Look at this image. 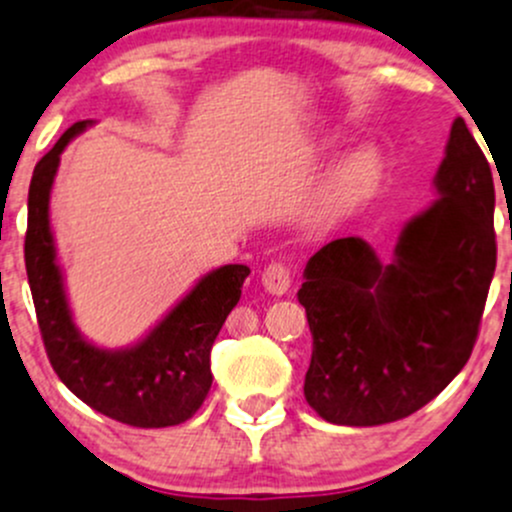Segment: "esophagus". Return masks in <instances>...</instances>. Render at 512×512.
I'll use <instances>...</instances> for the list:
<instances>
[{"label": "esophagus", "mask_w": 512, "mask_h": 512, "mask_svg": "<svg viewBox=\"0 0 512 512\" xmlns=\"http://www.w3.org/2000/svg\"><path fill=\"white\" fill-rule=\"evenodd\" d=\"M261 283L271 295H283L291 288V271L283 261H271L261 273Z\"/></svg>", "instance_id": "34e87169"}]
</instances>
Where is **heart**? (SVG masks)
Returning a JSON list of instances; mask_svg holds the SVG:
<instances>
[{"instance_id":"b5f03b06","label":"heart","mask_w":512,"mask_h":512,"mask_svg":"<svg viewBox=\"0 0 512 512\" xmlns=\"http://www.w3.org/2000/svg\"><path fill=\"white\" fill-rule=\"evenodd\" d=\"M379 175V157L372 147H360L350 152L330 175V194L333 197H360L372 187Z\"/></svg>"}]
</instances>
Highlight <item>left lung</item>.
<instances>
[{
    "mask_svg": "<svg viewBox=\"0 0 512 512\" xmlns=\"http://www.w3.org/2000/svg\"><path fill=\"white\" fill-rule=\"evenodd\" d=\"M389 263L360 236L325 244L298 300L313 333L305 399L325 421L379 426L414 414L463 370L495 273L491 165L463 118Z\"/></svg>",
    "mask_w": 512,
    "mask_h": 512,
    "instance_id": "left-lung-1",
    "label": "left lung"
}]
</instances>
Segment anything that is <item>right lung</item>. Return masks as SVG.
<instances>
[{"label": "right lung", "instance_id": "1", "mask_svg": "<svg viewBox=\"0 0 512 512\" xmlns=\"http://www.w3.org/2000/svg\"><path fill=\"white\" fill-rule=\"evenodd\" d=\"M93 120L73 123L34 167L24 261L46 355L59 379L96 412L140 429L177 426L202 407L212 389V345L251 273L229 263L199 278L140 342L120 350L93 345L73 323L51 234L49 202L61 152Z\"/></svg>", "mask_w": 512, "mask_h": 512}]
</instances>
